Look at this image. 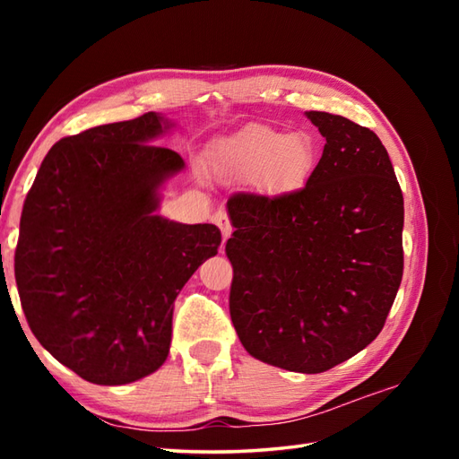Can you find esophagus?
Here are the masks:
<instances>
[{
    "mask_svg": "<svg viewBox=\"0 0 459 459\" xmlns=\"http://www.w3.org/2000/svg\"><path fill=\"white\" fill-rule=\"evenodd\" d=\"M212 220H214V224L220 228L221 238H224V241H228V239L231 238V231H233L230 216H228L224 211H218V212L212 216Z\"/></svg>",
    "mask_w": 459,
    "mask_h": 459,
    "instance_id": "34e87169",
    "label": "esophagus"
}]
</instances>
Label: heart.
<instances>
[{
  "mask_svg": "<svg viewBox=\"0 0 459 459\" xmlns=\"http://www.w3.org/2000/svg\"><path fill=\"white\" fill-rule=\"evenodd\" d=\"M317 147L307 132L285 134L270 126H248L208 152V166L226 182L256 178L268 191H293L308 182Z\"/></svg>",
  "mask_w": 459,
  "mask_h": 459,
  "instance_id": "1",
  "label": "heart"
}]
</instances>
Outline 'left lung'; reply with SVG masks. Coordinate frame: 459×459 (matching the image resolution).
I'll return each instance as SVG.
<instances>
[{"label":"left lung","instance_id":"1","mask_svg":"<svg viewBox=\"0 0 459 459\" xmlns=\"http://www.w3.org/2000/svg\"><path fill=\"white\" fill-rule=\"evenodd\" d=\"M304 115L325 137L307 187L228 203L230 314L253 358L322 373L364 351L385 325L404 270V199L369 128Z\"/></svg>","mask_w":459,"mask_h":459}]
</instances>
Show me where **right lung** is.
<instances>
[{
  "label": "right lung",
  "mask_w": 459,
  "mask_h": 459,
  "mask_svg": "<svg viewBox=\"0 0 459 459\" xmlns=\"http://www.w3.org/2000/svg\"><path fill=\"white\" fill-rule=\"evenodd\" d=\"M172 126L145 113L63 137L24 201L15 280L26 322L95 385L134 383L164 364L174 300L221 241L212 224L157 214L162 186L186 169L152 145Z\"/></svg>",
  "instance_id": "1"
}]
</instances>
